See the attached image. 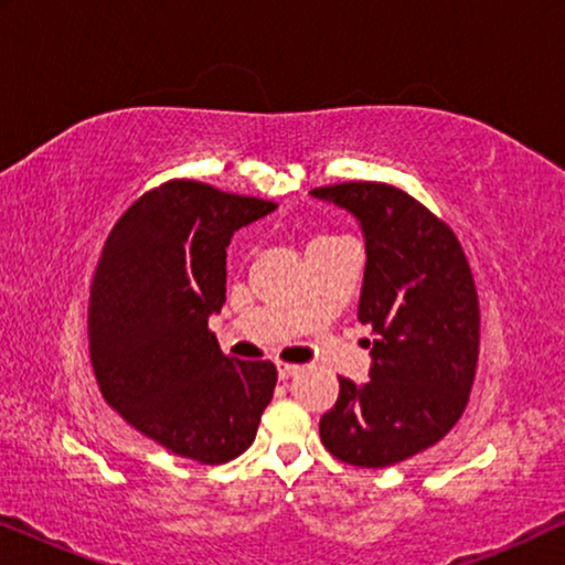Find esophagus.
Masks as SVG:
<instances>
[{"instance_id":"esophagus-1","label":"esophagus","mask_w":565,"mask_h":565,"mask_svg":"<svg viewBox=\"0 0 565 565\" xmlns=\"http://www.w3.org/2000/svg\"><path fill=\"white\" fill-rule=\"evenodd\" d=\"M298 365H290V362H277V375H280V381H288V377H292L298 373Z\"/></svg>"}]
</instances>
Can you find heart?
<instances>
[{
	"label": "heart",
	"instance_id": "heart-1",
	"mask_svg": "<svg viewBox=\"0 0 565 565\" xmlns=\"http://www.w3.org/2000/svg\"><path fill=\"white\" fill-rule=\"evenodd\" d=\"M316 242H319V238H316Z\"/></svg>",
	"mask_w": 565,
	"mask_h": 565
}]
</instances>
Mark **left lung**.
I'll return each mask as SVG.
<instances>
[{
	"instance_id": "8db88e82",
	"label": "left lung",
	"mask_w": 565,
	"mask_h": 565,
	"mask_svg": "<svg viewBox=\"0 0 565 565\" xmlns=\"http://www.w3.org/2000/svg\"><path fill=\"white\" fill-rule=\"evenodd\" d=\"M311 195L360 223L358 319L373 329L370 381L339 377L321 443L350 466H393L439 443L468 404L481 342L473 275L452 231L404 190L344 182Z\"/></svg>"
}]
</instances>
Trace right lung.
<instances>
[{
	"mask_svg": "<svg viewBox=\"0 0 565 565\" xmlns=\"http://www.w3.org/2000/svg\"><path fill=\"white\" fill-rule=\"evenodd\" d=\"M275 203L172 180L107 236L89 292V358L107 404L153 443L218 466L242 455L277 383L273 362L221 352L226 249Z\"/></svg>",
	"mask_w": 565,
	"mask_h": 565,
	"instance_id": "right-lung-1",
	"label": "right lung"
}]
</instances>
